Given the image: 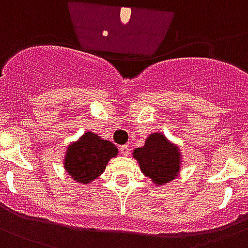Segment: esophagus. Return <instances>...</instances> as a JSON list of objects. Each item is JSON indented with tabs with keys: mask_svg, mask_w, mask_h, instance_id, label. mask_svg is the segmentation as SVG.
I'll list each match as a JSON object with an SVG mask.
<instances>
[{
	"mask_svg": "<svg viewBox=\"0 0 248 248\" xmlns=\"http://www.w3.org/2000/svg\"><path fill=\"white\" fill-rule=\"evenodd\" d=\"M119 150H120V152H122V155H124V156H128L129 155V146H128V144H123V146H120V147H119Z\"/></svg>",
	"mask_w": 248,
	"mask_h": 248,
	"instance_id": "esophagus-1",
	"label": "esophagus"
}]
</instances>
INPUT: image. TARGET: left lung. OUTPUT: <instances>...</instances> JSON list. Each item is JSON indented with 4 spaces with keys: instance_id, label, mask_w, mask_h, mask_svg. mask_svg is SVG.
<instances>
[{
    "instance_id": "1",
    "label": "left lung",
    "mask_w": 248,
    "mask_h": 248,
    "mask_svg": "<svg viewBox=\"0 0 248 248\" xmlns=\"http://www.w3.org/2000/svg\"><path fill=\"white\" fill-rule=\"evenodd\" d=\"M134 157L140 170L156 184L169 183L179 171V151L161 133H154L146 140L143 147L136 148Z\"/></svg>"
}]
</instances>
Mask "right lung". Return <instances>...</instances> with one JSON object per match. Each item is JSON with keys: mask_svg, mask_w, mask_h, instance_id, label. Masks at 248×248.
Instances as JSON below:
<instances>
[{"mask_svg": "<svg viewBox=\"0 0 248 248\" xmlns=\"http://www.w3.org/2000/svg\"><path fill=\"white\" fill-rule=\"evenodd\" d=\"M116 155L115 144L87 132L78 142L69 146L64 165L73 179L87 184L104 173L108 160Z\"/></svg>", "mask_w": 248, "mask_h": 248, "instance_id": "add662e5", "label": "right lung"}]
</instances>
